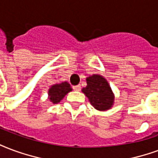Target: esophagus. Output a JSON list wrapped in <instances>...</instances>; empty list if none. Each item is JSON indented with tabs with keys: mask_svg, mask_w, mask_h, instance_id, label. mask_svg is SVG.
<instances>
[{
	"mask_svg": "<svg viewBox=\"0 0 158 158\" xmlns=\"http://www.w3.org/2000/svg\"><path fill=\"white\" fill-rule=\"evenodd\" d=\"M80 89H81V86L80 85H75V86H73V89L75 91H79L80 90Z\"/></svg>",
	"mask_w": 158,
	"mask_h": 158,
	"instance_id": "1",
	"label": "esophagus"
}]
</instances>
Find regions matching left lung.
Listing matches in <instances>:
<instances>
[{
    "label": "left lung",
    "instance_id": "8db88e82",
    "mask_svg": "<svg viewBox=\"0 0 158 158\" xmlns=\"http://www.w3.org/2000/svg\"><path fill=\"white\" fill-rule=\"evenodd\" d=\"M87 86L82 92L94 109L100 111L108 110L114 105L115 94L108 81L102 75L93 74L86 78Z\"/></svg>",
    "mask_w": 158,
    "mask_h": 158
}]
</instances>
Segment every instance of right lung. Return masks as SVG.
I'll list each match as a JSON object with an SVG mask.
<instances>
[{
    "label": "right lung",
    "instance_id": "add662e5",
    "mask_svg": "<svg viewBox=\"0 0 158 158\" xmlns=\"http://www.w3.org/2000/svg\"><path fill=\"white\" fill-rule=\"evenodd\" d=\"M73 89L67 81L57 83L52 85L48 89V99L52 104H58L64 98L66 94L72 91Z\"/></svg>",
    "mask_w": 158,
    "mask_h": 158
}]
</instances>
